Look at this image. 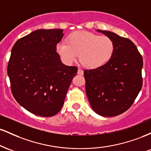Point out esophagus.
<instances>
[{
  "instance_id": "esophagus-1",
  "label": "esophagus",
  "mask_w": 151,
  "mask_h": 151,
  "mask_svg": "<svg viewBox=\"0 0 151 151\" xmlns=\"http://www.w3.org/2000/svg\"><path fill=\"white\" fill-rule=\"evenodd\" d=\"M77 74H79V75H83V74H84V72H83V71L81 70L80 68H79L77 71Z\"/></svg>"
}]
</instances>
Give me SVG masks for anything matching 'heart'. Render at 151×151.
<instances>
[{
  "label": "heart",
  "mask_w": 151,
  "mask_h": 151,
  "mask_svg": "<svg viewBox=\"0 0 151 151\" xmlns=\"http://www.w3.org/2000/svg\"><path fill=\"white\" fill-rule=\"evenodd\" d=\"M115 45L113 40L106 35L88 31L71 33L67 42L62 41L56 46L61 60L67 65L76 61L78 56L84 67L90 70L99 68L113 56Z\"/></svg>",
  "instance_id": "b5f03b06"
}]
</instances>
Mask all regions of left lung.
Listing matches in <instances>:
<instances>
[{
    "label": "left lung",
    "mask_w": 151,
    "mask_h": 151,
    "mask_svg": "<svg viewBox=\"0 0 151 151\" xmlns=\"http://www.w3.org/2000/svg\"><path fill=\"white\" fill-rule=\"evenodd\" d=\"M114 42L111 60L99 68L84 70L86 93L99 115L111 117L127 111L143 85V58L129 39L114 32L97 30Z\"/></svg>",
    "instance_id": "left-lung-1"
}]
</instances>
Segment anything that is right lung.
Wrapping results in <instances>:
<instances>
[{"instance_id":"1","label":"right lung","mask_w":151,"mask_h":151,"mask_svg":"<svg viewBox=\"0 0 151 151\" xmlns=\"http://www.w3.org/2000/svg\"><path fill=\"white\" fill-rule=\"evenodd\" d=\"M63 30H35L15 43L8 65L13 96L30 113L55 116L61 110L77 67L62 63L56 46Z\"/></svg>"}]
</instances>
